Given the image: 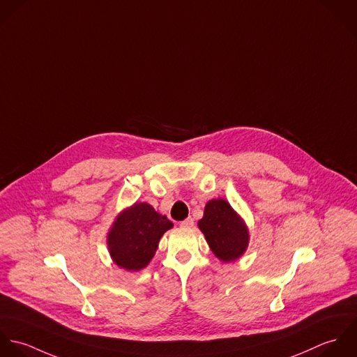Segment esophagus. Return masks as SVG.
Returning <instances> with one entry per match:
<instances>
[{
	"label": "esophagus",
	"instance_id": "esophagus-1",
	"mask_svg": "<svg viewBox=\"0 0 357 357\" xmlns=\"http://www.w3.org/2000/svg\"><path fill=\"white\" fill-rule=\"evenodd\" d=\"M193 225H195L193 218H186L185 220L181 222V226H183V227H193Z\"/></svg>",
	"mask_w": 357,
	"mask_h": 357
}]
</instances>
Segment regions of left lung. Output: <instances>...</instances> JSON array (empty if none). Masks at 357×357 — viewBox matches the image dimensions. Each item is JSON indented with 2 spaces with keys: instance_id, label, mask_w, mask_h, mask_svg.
<instances>
[{
  "instance_id": "8db88e82",
  "label": "left lung",
  "mask_w": 357,
  "mask_h": 357,
  "mask_svg": "<svg viewBox=\"0 0 357 357\" xmlns=\"http://www.w3.org/2000/svg\"><path fill=\"white\" fill-rule=\"evenodd\" d=\"M199 227L215 257L222 262L238 259L248 247L247 225L223 199H214L206 204Z\"/></svg>"
}]
</instances>
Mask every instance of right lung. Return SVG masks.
Listing matches in <instances>:
<instances>
[{
    "label": "right lung",
    "instance_id": "add662e5",
    "mask_svg": "<svg viewBox=\"0 0 357 357\" xmlns=\"http://www.w3.org/2000/svg\"><path fill=\"white\" fill-rule=\"evenodd\" d=\"M174 226L165 215L155 213L147 203H135L116 218L107 234V247L113 262L138 272L149 265L161 236Z\"/></svg>",
    "mask_w": 357,
    "mask_h": 357
}]
</instances>
